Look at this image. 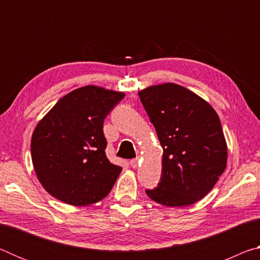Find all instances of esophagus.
<instances>
[{
	"mask_svg": "<svg viewBox=\"0 0 260 260\" xmlns=\"http://www.w3.org/2000/svg\"><path fill=\"white\" fill-rule=\"evenodd\" d=\"M139 161H140L139 158H134V159H132L129 161V164H131L132 167H133V169H136V167H138V165H139Z\"/></svg>",
	"mask_w": 260,
	"mask_h": 260,
	"instance_id": "esophagus-1",
	"label": "esophagus"
}]
</instances>
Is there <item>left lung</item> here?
<instances>
[{
  "mask_svg": "<svg viewBox=\"0 0 260 260\" xmlns=\"http://www.w3.org/2000/svg\"><path fill=\"white\" fill-rule=\"evenodd\" d=\"M162 148L156 203L187 206L206 196L226 170L227 143L215 110L193 91L166 82L139 91Z\"/></svg>",
  "mask_w": 260,
  "mask_h": 260,
  "instance_id": "left-lung-1",
  "label": "left lung"
}]
</instances>
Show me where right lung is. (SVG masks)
Masks as SVG:
<instances>
[{"label": "right lung", "instance_id": "obj_1", "mask_svg": "<svg viewBox=\"0 0 260 260\" xmlns=\"http://www.w3.org/2000/svg\"><path fill=\"white\" fill-rule=\"evenodd\" d=\"M124 96L100 86L80 87L38 122L30 140L33 167L55 199L83 206L108 196L122 169L105 155L103 122Z\"/></svg>", "mask_w": 260, "mask_h": 260}]
</instances>
